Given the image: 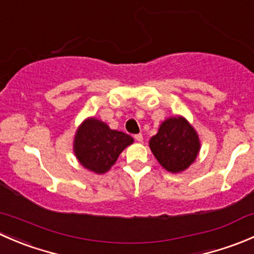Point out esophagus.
<instances>
[{
  "mask_svg": "<svg viewBox=\"0 0 254 254\" xmlns=\"http://www.w3.org/2000/svg\"><path fill=\"white\" fill-rule=\"evenodd\" d=\"M134 139L136 140V141H139V142H141L142 141V135L141 134H136V135H134Z\"/></svg>",
  "mask_w": 254,
  "mask_h": 254,
  "instance_id": "obj_1",
  "label": "esophagus"
}]
</instances>
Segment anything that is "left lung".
<instances>
[{
  "instance_id": "left-lung-1",
  "label": "left lung",
  "mask_w": 254,
  "mask_h": 254,
  "mask_svg": "<svg viewBox=\"0 0 254 254\" xmlns=\"http://www.w3.org/2000/svg\"><path fill=\"white\" fill-rule=\"evenodd\" d=\"M150 148L158 163L168 172L186 171L195 161L200 141L194 127L183 117H172L161 124L151 137Z\"/></svg>"
}]
</instances>
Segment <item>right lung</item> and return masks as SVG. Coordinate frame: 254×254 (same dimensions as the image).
<instances>
[{
	"label": "right lung",
	"instance_id": "add662e5",
	"mask_svg": "<svg viewBox=\"0 0 254 254\" xmlns=\"http://www.w3.org/2000/svg\"><path fill=\"white\" fill-rule=\"evenodd\" d=\"M132 142L134 139L130 135L112 130L96 118H88L76 131L73 151L84 168L103 175L117 162L123 150Z\"/></svg>",
	"mask_w": 254,
	"mask_h": 254
}]
</instances>
